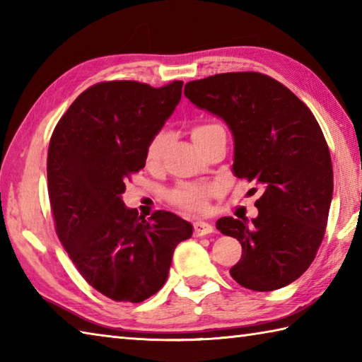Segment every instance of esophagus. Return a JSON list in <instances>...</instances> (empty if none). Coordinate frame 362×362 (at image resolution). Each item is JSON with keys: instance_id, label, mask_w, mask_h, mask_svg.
<instances>
[{"instance_id": "obj_1", "label": "esophagus", "mask_w": 362, "mask_h": 362, "mask_svg": "<svg viewBox=\"0 0 362 362\" xmlns=\"http://www.w3.org/2000/svg\"><path fill=\"white\" fill-rule=\"evenodd\" d=\"M193 227H194V235L196 236H204V235H210L211 232H213V226L211 224H209V222H205V221H196L194 224H193Z\"/></svg>"}]
</instances>
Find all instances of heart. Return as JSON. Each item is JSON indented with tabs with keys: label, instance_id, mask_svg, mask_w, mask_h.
<instances>
[{
	"label": "heart",
	"instance_id": "b5f03b06",
	"mask_svg": "<svg viewBox=\"0 0 362 362\" xmlns=\"http://www.w3.org/2000/svg\"><path fill=\"white\" fill-rule=\"evenodd\" d=\"M213 127H216V126H213V124L196 126L193 129V132H191V136H193L194 143L201 140V138ZM168 141H169V134L166 132V130H160V132H157L151 138V141L148 143V148H146V153H144L146 165L148 166L158 165V161L161 160V156H163ZM211 193H213V189L210 187H199V185H191V183H185V185H182L173 191L171 201L183 210L201 213V211L206 210V201H209Z\"/></svg>",
	"mask_w": 362,
	"mask_h": 362
}]
</instances>
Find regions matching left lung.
I'll return each mask as SVG.
<instances>
[{
    "label": "left lung",
    "mask_w": 362,
    "mask_h": 362,
    "mask_svg": "<svg viewBox=\"0 0 362 362\" xmlns=\"http://www.w3.org/2000/svg\"><path fill=\"white\" fill-rule=\"evenodd\" d=\"M183 93L228 126L233 174L264 189L257 218L216 222L243 245L230 275L252 291L288 286L316 257L333 197L332 157L316 118L283 83L253 71L188 82Z\"/></svg>",
    "instance_id": "left-lung-1"
}]
</instances>
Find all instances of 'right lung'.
Returning a JSON list of instances; mask_svg holds the SVG:
<instances>
[{
	"instance_id": "1",
	"label": "right lung",
	"mask_w": 362,
	"mask_h": 362,
	"mask_svg": "<svg viewBox=\"0 0 362 362\" xmlns=\"http://www.w3.org/2000/svg\"><path fill=\"white\" fill-rule=\"evenodd\" d=\"M182 87L96 83L51 136L48 193L57 236L83 279L117 302L140 303L163 288L174 249L193 235L174 213L144 219L122 202L126 180L144 168L148 143L180 103Z\"/></svg>"
}]
</instances>
